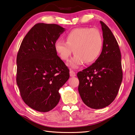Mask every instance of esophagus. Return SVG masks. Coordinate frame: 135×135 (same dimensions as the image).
<instances>
[{"instance_id":"esophagus-1","label":"esophagus","mask_w":135,"mask_h":135,"mask_svg":"<svg viewBox=\"0 0 135 135\" xmlns=\"http://www.w3.org/2000/svg\"><path fill=\"white\" fill-rule=\"evenodd\" d=\"M70 75L71 77H75V76L76 75L74 71H73V70H70Z\"/></svg>"}]
</instances>
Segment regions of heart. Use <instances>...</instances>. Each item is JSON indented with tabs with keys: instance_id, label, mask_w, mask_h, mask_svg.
Wrapping results in <instances>:
<instances>
[{
	"instance_id": "b5f03b06",
	"label": "heart",
	"mask_w": 135,
	"mask_h": 135,
	"mask_svg": "<svg viewBox=\"0 0 135 135\" xmlns=\"http://www.w3.org/2000/svg\"><path fill=\"white\" fill-rule=\"evenodd\" d=\"M65 41L58 40L54 45L55 50L63 61H68L74 51V57L70 65L77 68L83 63L91 64L100 57L103 40L99 30L87 27L73 29L65 35Z\"/></svg>"
}]
</instances>
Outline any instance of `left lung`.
Instances as JSON below:
<instances>
[{"mask_svg":"<svg viewBox=\"0 0 135 135\" xmlns=\"http://www.w3.org/2000/svg\"><path fill=\"white\" fill-rule=\"evenodd\" d=\"M100 23L103 37L101 54L91 65L77 73L80 97L86 106L94 109L114 101L123 78L118 43L109 27L103 22Z\"/></svg>","mask_w":135,"mask_h":135,"instance_id":"left-lung-1","label":"left lung"}]
</instances>
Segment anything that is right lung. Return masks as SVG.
<instances>
[{"mask_svg": "<svg viewBox=\"0 0 135 135\" xmlns=\"http://www.w3.org/2000/svg\"><path fill=\"white\" fill-rule=\"evenodd\" d=\"M64 31L57 24H36L18 51L16 83L23 102L36 111L47 112L57 106L58 91L70 77L69 69L54 47Z\"/></svg>", "mask_w": 135, "mask_h": 135, "instance_id": "obj_1", "label": "right lung"}]
</instances>
